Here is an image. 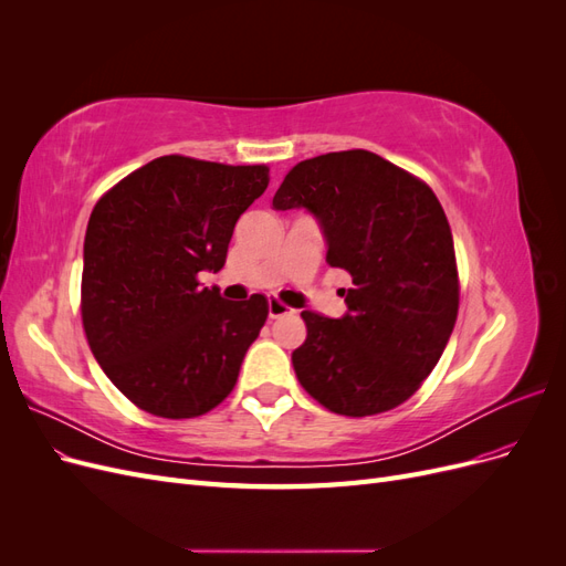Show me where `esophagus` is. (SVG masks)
Segmentation results:
<instances>
[{
    "label": "esophagus",
    "instance_id": "34e87169",
    "mask_svg": "<svg viewBox=\"0 0 566 566\" xmlns=\"http://www.w3.org/2000/svg\"><path fill=\"white\" fill-rule=\"evenodd\" d=\"M285 314H290V306L279 300H269V318H281Z\"/></svg>",
    "mask_w": 566,
    "mask_h": 566
}]
</instances>
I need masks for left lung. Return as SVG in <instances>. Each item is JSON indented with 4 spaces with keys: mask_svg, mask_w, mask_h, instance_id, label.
Masks as SVG:
<instances>
[{
    "mask_svg": "<svg viewBox=\"0 0 566 566\" xmlns=\"http://www.w3.org/2000/svg\"><path fill=\"white\" fill-rule=\"evenodd\" d=\"M304 208L325 238V262L345 269L347 312H302L293 352L300 385L333 413L364 418L413 397L449 345L458 269L449 219L432 188L370 150L302 160L273 210Z\"/></svg>",
    "mask_w": 566,
    "mask_h": 566,
    "instance_id": "obj_1",
    "label": "left lung"
}]
</instances>
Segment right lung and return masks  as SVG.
Masks as SVG:
<instances>
[{
    "label": "right lung",
    "instance_id": "1",
    "mask_svg": "<svg viewBox=\"0 0 566 566\" xmlns=\"http://www.w3.org/2000/svg\"><path fill=\"white\" fill-rule=\"evenodd\" d=\"M266 186V165L163 156L96 202L82 325L98 366L146 413L196 418L235 387L269 302H227L198 273L224 266L235 221Z\"/></svg>",
    "mask_w": 566,
    "mask_h": 566
}]
</instances>
